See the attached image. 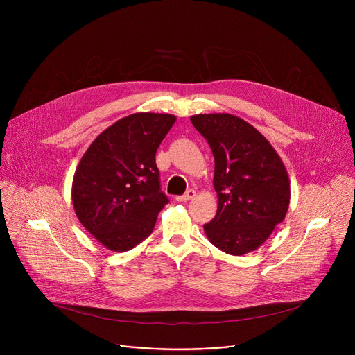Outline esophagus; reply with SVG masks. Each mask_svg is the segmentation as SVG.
<instances>
[{
    "mask_svg": "<svg viewBox=\"0 0 355 355\" xmlns=\"http://www.w3.org/2000/svg\"><path fill=\"white\" fill-rule=\"evenodd\" d=\"M195 195H196V192H195L193 189H188L184 195L177 196V200H178V202H185V200H189V199L195 198Z\"/></svg>",
    "mask_w": 355,
    "mask_h": 355,
    "instance_id": "1",
    "label": "esophagus"
}]
</instances>
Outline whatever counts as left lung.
<instances>
[{
    "instance_id": "left-lung-1",
    "label": "left lung",
    "mask_w": 355,
    "mask_h": 355,
    "mask_svg": "<svg viewBox=\"0 0 355 355\" xmlns=\"http://www.w3.org/2000/svg\"><path fill=\"white\" fill-rule=\"evenodd\" d=\"M215 157L216 216L204 230L230 256L257 250L288 212L291 181L271 143L248 122L230 114L191 116Z\"/></svg>"
}]
</instances>
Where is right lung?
Here are the masks:
<instances>
[{
    "instance_id": "add662e5",
    "label": "right lung",
    "mask_w": 355,
    "mask_h": 355,
    "mask_svg": "<svg viewBox=\"0 0 355 355\" xmlns=\"http://www.w3.org/2000/svg\"><path fill=\"white\" fill-rule=\"evenodd\" d=\"M175 121L170 114H132L99 133L81 157L71 187L74 212L108 250L128 251L147 239L168 204L156 151Z\"/></svg>"
}]
</instances>
